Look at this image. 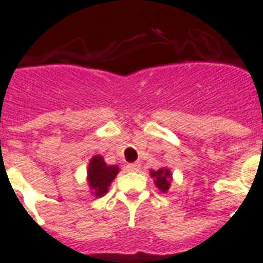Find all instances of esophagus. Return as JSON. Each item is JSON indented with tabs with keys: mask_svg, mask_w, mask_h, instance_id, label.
Instances as JSON below:
<instances>
[{
	"mask_svg": "<svg viewBox=\"0 0 263 263\" xmlns=\"http://www.w3.org/2000/svg\"><path fill=\"white\" fill-rule=\"evenodd\" d=\"M139 168H140L139 163H129V165H127L128 172H138Z\"/></svg>",
	"mask_w": 263,
	"mask_h": 263,
	"instance_id": "34e87169",
	"label": "esophagus"
}]
</instances>
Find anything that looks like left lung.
<instances>
[{
    "label": "left lung",
    "instance_id": "8db88e82",
    "mask_svg": "<svg viewBox=\"0 0 263 263\" xmlns=\"http://www.w3.org/2000/svg\"><path fill=\"white\" fill-rule=\"evenodd\" d=\"M150 174L154 178V182H155L158 189L166 193L170 187V182H172V172L166 167H161L158 170H151Z\"/></svg>",
    "mask_w": 263,
    "mask_h": 263
}]
</instances>
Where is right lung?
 I'll return each mask as SVG.
<instances>
[{"label": "right lung", "mask_w": 263, "mask_h": 263, "mask_svg": "<svg viewBox=\"0 0 263 263\" xmlns=\"http://www.w3.org/2000/svg\"><path fill=\"white\" fill-rule=\"evenodd\" d=\"M117 173H119V166L106 165L104 158L100 155H95L91 158L87 168V183L91 189V194H95L96 197H101L106 194L108 187L116 178Z\"/></svg>", "instance_id": "1"}]
</instances>
